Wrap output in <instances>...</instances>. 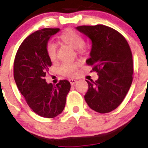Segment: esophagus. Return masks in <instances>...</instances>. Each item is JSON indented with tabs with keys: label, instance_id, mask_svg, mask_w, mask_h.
<instances>
[{
	"label": "esophagus",
	"instance_id": "1",
	"mask_svg": "<svg viewBox=\"0 0 148 148\" xmlns=\"http://www.w3.org/2000/svg\"><path fill=\"white\" fill-rule=\"evenodd\" d=\"M69 82H70V83H71V85H75L76 83H77V80H76V79H69Z\"/></svg>",
	"mask_w": 148,
	"mask_h": 148
}]
</instances>
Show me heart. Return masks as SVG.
<instances>
[{
  "instance_id": "1",
  "label": "heart",
  "mask_w": 148,
  "mask_h": 148,
  "mask_svg": "<svg viewBox=\"0 0 148 148\" xmlns=\"http://www.w3.org/2000/svg\"><path fill=\"white\" fill-rule=\"evenodd\" d=\"M60 41L71 47L74 49H77L79 52L84 50V38L78 32L73 30H67L60 35ZM47 55L51 61H55L56 59V47L52 41H49L46 47ZM78 64L77 63H65L60 67V73L67 77H73L77 74Z\"/></svg>"
}]
</instances>
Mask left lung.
<instances>
[{
  "label": "left lung",
  "mask_w": 148,
  "mask_h": 148,
  "mask_svg": "<svg viewBox=\"0 0 148 148\" xmlns=\"http://www.w3.org/2000/svg\"><path fill=\"white\" fill-rule=\"evenodd\" d=\"M92 43L90 58L86 63L93 66L99 79L86 80L88 90L85 100L90 108L107 113L122 103L133 80V59L125 38L112 27L103 25L78 26Z\"/></svg>",
  "instance_id": "obj_1"
}]
</instances>
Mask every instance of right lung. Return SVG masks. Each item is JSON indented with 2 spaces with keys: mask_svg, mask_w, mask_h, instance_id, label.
<instances>
[{
  "mask_svg": "<svg viewBox=\"0 0 148 148\" xmlns=\"http://www.w3.org/2000/svg\"><path fill=\"white\" fill-rule=\"evenodd\" d=\"M60 28H43L30 34L18 49L14 63V78L30 108L38 115L53 118L63 112L71 88L66 79L56 85L45 79L52 62L46 47Z\"/></svg>",
  "mask_w": 148,
  "mask_h": 148,
  "instance_id": "1",
  "label": "right lung"
}]
</instances>
